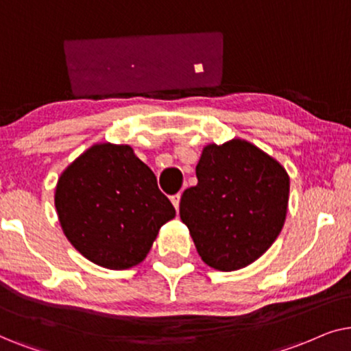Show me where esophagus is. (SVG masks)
I'll use <instances>...</instances> for the list:
<instances>
[{
    "instance_id": "obj_1",
    "label": "esophagus",
    "mask_w": 351,
    "mask_h": 351,
    "mask_svg": "<svg viewBox=\"0 0 351 351\" xmlns=\"http://www.w3.org/2000/svg\"><path fill=\"white\" fill-rule=\"evenodd\" d=\"M180 200H181V194H175L171 197V204L175 205L176 210H180Z\"/></svg>"
}]
</instances>
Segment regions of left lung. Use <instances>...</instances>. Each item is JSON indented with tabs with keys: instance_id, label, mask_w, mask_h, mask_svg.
I'll return each mask as SVG.
<instances>
[{
	"instance_id": "left-lung-1",
	"label": "left lung",
	"mask_w": 351,
	"mask_h": 351,
	"mask_svg": "<svg viewBox=\"0 0 351 351\" xmlns=\"http://www.w3.org/2000/svg\"><path fill=\"white\" fill-rule=\"evenodd\" d=\"M197 184L180 217L210 268L236 271L273 245L286 221L291 181L281 163L245 139L204 147Z\"/></svg>"
}]
</instances>
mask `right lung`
<instances>
[{"label":"right lung","instance_id":"right-lung-1","mask_svg":"<svg viewBox=\"0 0 351 351\" xmlns=\"http://www.w3.org/2000/svg\"><path fill=\"white\" fill-rule=\"evenodd\" d=\"M54 205L70 244L109 269L141 263L158 230L176 215L133 147L110 143L95 144L65 168Z\"/></svg>","mask_w":351,"mask_h":351}]
</instances>
